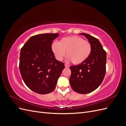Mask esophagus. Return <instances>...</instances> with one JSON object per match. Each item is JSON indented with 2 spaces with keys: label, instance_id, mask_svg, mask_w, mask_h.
Here are the masks:
<instances>
[{
  "label": "esophagus",
  "instance_id": "obj_1",
  "mask_svg": "<svg viewBox=\"0 0 126 126\" xmlns=\"http://www.w3.org/2000/svg\"><path fill=\"white\" fill-rule=\"evenodd\" d=\"M65 67L66 68H69V65L68 64H67V63H66L65 64Z\"/></svg>",
  "mask_w": 126,
  "mask_h": 126
}]
</instances>
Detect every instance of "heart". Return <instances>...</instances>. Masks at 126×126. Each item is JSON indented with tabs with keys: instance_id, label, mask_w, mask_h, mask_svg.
I'll return each mask as SVG.
<instances>
[{
	"instance_id": "b5f03b06",
	"label": "heart",
	"mask_w": 126,
	"mask_h": 126,
	"mask_svg": "<svg viewBox=\"0 0 126 126\" xmlns=\"http://www.w3.org/2000/svg\"><path fill=\"white\" fill-rule=\"evenodd\" d=\"M51 49L56 58L62 59L66 51V55L71 62L76 64L85 62L89 58L92 46L89 41L78 36L64 37L58 44H52Z\"/></svg>"
}]
</instances>
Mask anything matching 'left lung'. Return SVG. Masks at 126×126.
I'll return each mask as SVG.
<instances>
[{"mask_svg": "<svg viewBox=\"0 0 126 126\" xmlns=\"http://www.w3.org/2000/svg\"><path fill=\"white\" fill-rule=\"evenodd\" d=\"M88 39L91 46V53L85 62L71 66L69 79L70 86L76 93H90L96 90L102 83L106 71L107 55L101 44L96 38L82 33Z\"/></svg>", "mask_w": 126, "mask_h": 126, "instance_id": "1", "label": "left lung"}]
</instances>
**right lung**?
<instances>
[{
  "mask_svg": "<svg viewBox=\"0 0 126 126\" xmlns=\"http://www.w3.org/2000/svg\"><path fill=\"white\" fill-rule=\"evenodd\" d=\"M59 33H43L32 36L20 50L19 70L29 88L39 94L52 92L64 68L56 59L51 49L52 41Z\"/></svg>",
  "mask_w": 126,
  "mask_h": 126,
  "instance_id": "add662e5",
  "label": "right lung"
}]
</instances>
